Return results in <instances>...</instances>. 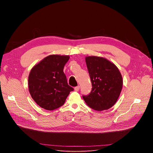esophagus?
<instances>
[{
	"label": "esophagus",
	"mask_w": 153,
	"mask_h": 153,
	"mask_svg": "<svg viewBox=\"0 0 153 153\" xmlns=\"http://www.w3.org/2000/svg\"><path fill=\"white\" fill-rule=\"evenodd\" d=\"M80 89V86H76L75 87V91H78Z\"/></svg>",
	"instance_id": "esophagus-1"
}]
</instances>
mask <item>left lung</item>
Segmentation results:
<instances>
[{
	"instance_id": "left-lung-1",
	"label": "left lung",
	"mask_w": 153,
	"mask_h": 153,
	"mask_svg": "<svg viewBox=\"0 0 153 153\" xmlns=\"http://www.w3.org/2000/svg\"><path fill=\"white\" fill-rule=\"evenodd\" d=\"M85 62L92 91L83 96L86 104L98 111L108 110L116 103L123 88V77L115 64L104 57L87 56Z\"/></svg>"
}]
</instances>
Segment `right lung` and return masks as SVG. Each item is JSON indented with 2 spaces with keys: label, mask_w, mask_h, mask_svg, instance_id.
<instances>
[{
  "label": "right lung",
  "mask_w": 153,
  "mask_h": 153,
  "mask_svg": "<svg viewBox=\"0 0 153 153\" xmlns=\"http://www.w3.org/2000/svg\"><path fill=\"white\" fill-rule=\"evenodd\" d=\"M69 59V55H50L31 69L28 78L29 91L40 107L47 110L59 108L73 91L63 71Z\"/></svg>",
  "instance_id": "1"
}]
</instances>
